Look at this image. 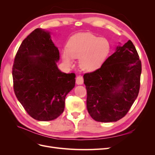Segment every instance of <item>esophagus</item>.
I'll return each instance as SVG.
<instances>
[{
  "label": "esophagus",
  "mask_w": 155,
  "mask_h": 155,
  "mask_svg": "<svg viewBox=\"0 0 155 155\" xmlns=\"http://www.w3.org/2000/svg\"><path fill=\"white\" fill-rule=\"evenodd\" d=\"M76 83L78 84V85H82L83 83V78L81 76H79L76 78Z\"/></svg>",
  "instance_id": "1"
}]
</instances>
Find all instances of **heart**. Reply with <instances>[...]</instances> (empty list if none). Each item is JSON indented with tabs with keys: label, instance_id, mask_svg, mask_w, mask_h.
<instances>
[{
	"label": "heart",
	"instance_id": "heart-1",
	"mask_svg": "<svg viewBox=\"0 0 155 155\" xmlns=\"http://www.w3.org/2000/svg\"><path fill=\"white\" fill-rule=\"evenodd\" d=\"M110 49V44L105 38L88 32L78 33L69 39L67 50L62 51V59L68 66H72L73 59H79L81 70L93 72L104 63Z\"/></svg>",
	"mask_w": 155,
	"mask_h": 155
}]
</instances>
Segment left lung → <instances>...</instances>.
Wrapping results in <instances>:
<instances>
[{"label":"left lung","instance_id":"left-lung-1","mask_svg":"<svg viewBox=\"0 0 155 155\" xmlns=\"http://www.w3.org/2000/svg\"><path fill=\"white\" fill-rule=\"evenodd\" d=\"M142 63L129 40L95 71L85 74L87 108L100 122L116 121L127 114L138 95Z\"/></svg>","mask_w":155,"mask_h":155}]
</instances>
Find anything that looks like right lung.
<instances>
[{
    "label": "right lung",
    "instance_id": "obj_1",
    "mask_svg": "<svg viewBox=\"0 0 155 155\" xmlns=\"http://www.w3.org/2000/svg\"><path fill=\"white\" fill-rule=\"evenodd\" d=\"M58 48L50 32L33 31L22 42L12 68L13 89L18 100L33 118L55 120L63 113L67 94L75 86L76 75L58 69Z\"/></svg>",
    "mask_w": 155,
    "mask_h": 155
}]
</instances>
